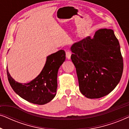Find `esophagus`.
Instances as JSON below:
<instances>
[{
	"instance_id": "obj_1",
	"label": "esophagus",
	"mask_w": 129,
	"mask_h": 129,
	"mask_svg": "<svg viewBox=\"0 0 129 129\" xmlns=\"http://www.w3.org/2000/svg\"><path fill=\"white\" fill-rule=\"evenodd\" d=\"M66 56L67 59H68V60H70V57H71V52L69 50L67 51L66 53Z\"/></svg>"
}]
</instances>
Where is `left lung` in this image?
I'll return each mask as SVG.
<instances>
[{"label":"left lung","mask_w":129,"mask_h":129,"mask_svg":"<svg viewBox=\"0 0 129 129\" xmlns=\"http://www.w3.org/2000/svg\"><path fill=\"white\" fill-rule=\"evenodd\" d=\"M70 49L79 89L84 96L99 99L113 90L122 76L123 61L113 30H98L93 38L86 37Z\"/></svg>","instance_id":"left-lung-1"}]
</instances>
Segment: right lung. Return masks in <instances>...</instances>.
Returning <instances> with one entry per match:
<instances>
[{"instance_id": "right-lung-1", "label": "right lung", "mask_w": 129, "mask_h": 129, "mask_svg": "<svg viewBox=\"0 0 129 129\" xmlns=\"http://www.w3.org/2000/svg\"><path fill=\"white\" fill-rule=\"evenodd\" d=\"M66 59L63 50L51 54L46 58L43 69L36 78L21 83L11 77L7 69L9 82L15 92L30 103L42 105L50 102L56 94L59 69Z\"/></svg>"}]
</instances>
